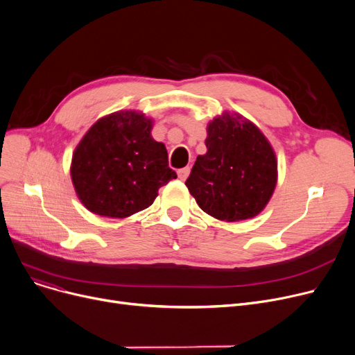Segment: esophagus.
<instances>
[{
	"label": "esophagus",
	"mask_w": 355,
	"mask_h": 355,
	"mask_svg": "<svg viewBox=\"0 0 355 355\" xmlns=\"http://www.w3.org/2000/svg\"><path fill=\"white\" fill-rule=\"evenodd\" d=\"M189 174H190V166H184V168H181V170H178V178H180L181 181L187 180Z\"/></svg>",
	"instance_id": "34e87169"
}]
</instances>
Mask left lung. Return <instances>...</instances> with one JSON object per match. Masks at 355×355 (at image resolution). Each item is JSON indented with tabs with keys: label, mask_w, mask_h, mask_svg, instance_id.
Segmentation results:
<instances>
[{
	"label": "left lung",
	"mask_w": 355,
	"mask_h": 355,
	"mask_svg": "<svg viewBox=\"0 0 355 355\" xmlns=\"http://www.w3.org/2000/svg\"><path fill=\"white\" fill-rule=\"evenodd\" d=\"M206 146L185 181L200 209L225 221L262 211L277 177L276 157L265 135L240 115L225 114L209 123Z\"/></svg>",
	"instance_id": "obj_1"
}]
</instances>
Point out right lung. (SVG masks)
Segmentation results:
<instances>
[{
	"mask_svg": "<svg viewBox=\"0 0 355 355\" xmlns=\"http://www.w3.org/2000/svg\"><path fill=\"white\" fill-rule=\"evenodd\" d=\"M153 122L135 112L99 119L71 158V181L92 213L123 218L151 206L158 190L177 178L165 145L151 138Z\"/></svg>",
	"mask_w": 355,
	"mask_h": 355,
	"instance_id": "add662e5",
	"label": "right lung"
}]
</instances>
